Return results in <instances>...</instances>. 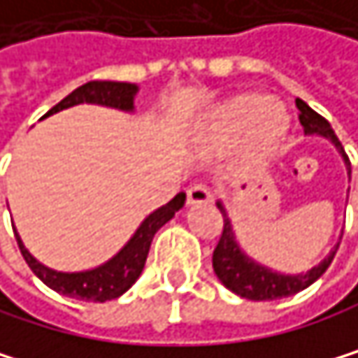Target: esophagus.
Masks as SVG:
<instances>
[{
  "label": "esophagus",
  "mask_w": 358,
  "mask_h": 358,
  "mask_svg": "<svg viewBox=\"0 0 358 358\" xmlns=\"http://www.w3.org/2000/svg\"><path fill=\"white\" fill-rule=\"evenodd\" d=\"M211 203V192L203 183H194L187 187V205H207Z\"/></svg>",
  "instance_id": "obj_1"
}]
</instances>
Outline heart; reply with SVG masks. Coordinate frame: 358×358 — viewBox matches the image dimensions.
Wrapping results in <instances>:
<instances>
[{"mask_svg":"<svg viewBox=\"0 0 358 358\" xmlns=\"http://www.w3.org/2000/svg\"><path fill=\"white\" fill-rule=\"evenodd\" d=\"M288 130V115L275 102H264L258 94H239L226 100L213 119V132L222 138L248 134L254 151L266 153L280 145Z\"/></svg>","mask_w":358,"mask_h":358,"instance_id":"obj_1","label":"heart"}]
</instances>
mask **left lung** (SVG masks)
I'll return each instance as SVG.
<instances>
[{
	"instance_id": "obj_1",
	"label": "left lung",
	"mask_w": 358,
	"mask_h": 358,
	"mask_svg": "<svg viewBox=\"0 0 358 358\" xmlns=\"http://www.w3.org/2000/svg\"><path fill=\"white\" fill-rule=\"evenodd\" d=\"M296 108H299V121L303 126V132L320 134V136L333 141V145L339 149V153L344 155V162H346L348 175H350V159H348L342 143H339V138L335 136L331 123L322 115H318L314 108H310L303 100H296ZM217 209L224 217V228H222L220 241L213 250V271L228 290H232L243 299H250V301H275V299H284L294 292L306 290L329 269V264L339 248V243H337L335 250H331V254L308 273L282 275V273H275L271 269H266V266L254 262L239 250V245L235 241V232L230 228V220L226 217V209L222 207V203H217Z\"/></svg>"
}]
</instances>
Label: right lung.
<instances>
[{"label":"right lung","mask_w":358,"mask_h":358,"mask_svg":"<svg viewBox=\"0 0 358 358\" xmlns=\"http://www.w3.org/2000/svg\"><path fill=\"white\" fill-rule=\"evenodd\" d=\"M138 92V87L132 83H115V80H92L85 83L70 96H66L59 104L52 106L44 117L59 113L64 108H70L74 104H102V106H113L121 110H132L134 108V96ZM185 203V194L179 192L171 203L164 207L155 209L134 232V237L123 245V250L113 256L108 262L102 266H96L92 271H80V273H62V271H52L48 266L40 264L23 245L21 237L16 235V243L29 264V269L55 292L80 299V301H94V303H104L110 299H117L126 292L143 273V266L153 241V235L162 228Z\"/></svg>","instance_id":"add662e5"}]
</instances>
